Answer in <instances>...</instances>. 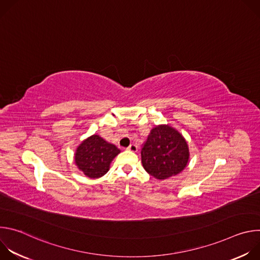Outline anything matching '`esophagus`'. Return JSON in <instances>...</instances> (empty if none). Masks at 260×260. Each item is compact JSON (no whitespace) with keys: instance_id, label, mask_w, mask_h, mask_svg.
<instances>
[{"instance_id":"obj_1","label":"esophagus","mask_w":260,"mask_h":260,"mask_svg":"<svg viewBox=\"0 0 260 260\" xmlns=\"http://www.w3.org/2000/svg\"><path fill=\"white\" fill-rule=\"evenodd\" d=\"M127 149L129 150V151H133V152H136L137 150H138V147L135 145V144H131L128 147H127Z\"/></svg>"}]
</instances>
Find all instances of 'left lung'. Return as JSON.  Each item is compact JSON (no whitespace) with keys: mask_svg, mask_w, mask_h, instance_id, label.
<instances>
[{"mask_svg":"<svg viewBox=\"0 0 260 260\" xmlns=\"http://www.w3.org/2000/svg\"><path fill=\"white\" fill-rule=\"evenodd\" d=\"M141 157L148 174L164 180L184 170L188 162L189 150L180 133L169 125H158L144 143Z\"/></svg>","mask_w":260,"mask_h":260,"instance_id":"obj_1","label":"left lung"}]
</instances>
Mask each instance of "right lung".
Instances as JSON below:
<instances>
[{
    "label": "right lung",
    "mask_w": 260,
    "mask_h": 260,
    "mask_svg": "<svg viewBox=\"0 0 260 260\" xmlns=\"http://www.w3.org/2000/svg\"><path fill=\"white\" fill-rule=\"evenodd\" d=\"M119 152L120 150L115 145L93 135L77 148L75 162L87 177L100 178L109 171L111 161Z\"/></svg>",
    "instance_id": "add662e5"
}]
</instances>
